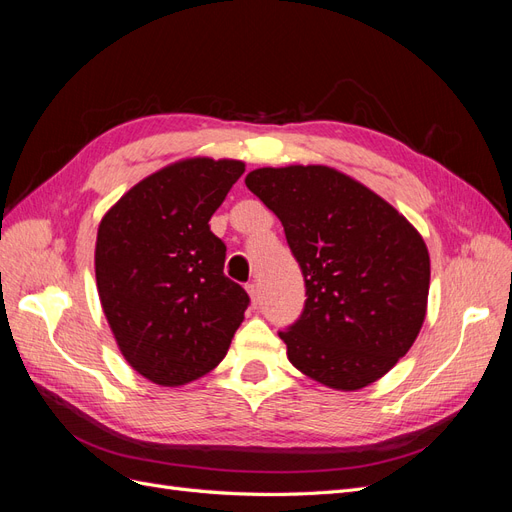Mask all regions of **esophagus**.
I'll use <instances>...</instances> for the list:
<instances>
[{"label": "esophagus", "instance_id": "1", "mask_svg": "<svg viewBox=\"0 0 512 512\" xmlns=\"http://www.w3.org/2000/svg\"><path fill=\"white\" fill-rule=\"evenodd\" d=\"M245 288H247V292H250V299H252V305L256 307V305H258V286H256L254 282H250V284H247Z\"/></svg>", "mask_w": 512, "mask_h": 512}]
</instances>
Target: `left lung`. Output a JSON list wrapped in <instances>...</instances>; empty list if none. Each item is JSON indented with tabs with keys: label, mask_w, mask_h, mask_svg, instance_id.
Returning a JSON list of instances; mask_svg holds the SVG:
<instances>
[{
	"label": "left lung",
	"mask_w": 512,
	"mask_h": 512,
	"mask_svg": "<svg viewBox=\"0 0 512 512\" xmlns=\"http://www.w3.org/2000/svg\"><path fill=\"white\" fill-rule=\"evenodd\" d=\"M245 185L280 218L303 273V312L280 331L290 363L337 391L382 378L423 327V237L386 200L329 166L258 168Z\"/></svg>",
	"instance_id": "left-lung-1"
}]
</instances>
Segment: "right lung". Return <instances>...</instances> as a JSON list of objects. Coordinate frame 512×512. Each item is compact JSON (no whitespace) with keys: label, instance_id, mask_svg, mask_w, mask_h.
I'll use <instances>...</instances> for the list:
<instances>
[{"label":"right lung","instance_id":"right-lung-1","mask_svg":"<svg viewBox=\"0 0 512 512\" xmlns=\"http://www.w3.org/2000/svg\"><path fill=\"white\" fill-rule=\"evenodd\" d=\"M237 160L194 158L136 183L98 228L96 282L126 361L162 386L218 365L250 297L224 275L209 220L243 175Z\"/></svg>","mask_w":512,"mask_h":512}]
</instances>
